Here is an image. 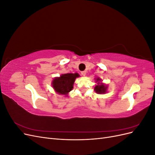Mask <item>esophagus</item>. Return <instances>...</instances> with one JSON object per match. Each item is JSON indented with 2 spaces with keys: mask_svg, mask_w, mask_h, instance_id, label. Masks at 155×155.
<instances>
[{
  "mask_svg": "<svg viewBox=\"0 0 155 155\" xmlns=\"http://www.w3.org/2000/svg\"><path fill=\"white\" fill-rule=\"evenodd\" d=\"M81 75L83 76H85V75H86V72L85 71H82L81 72Z\"/></svg>",
  "mask_w": 155,
  "mask_h": 155,
  "instance_id": "obj_1",
  "label": "esophagus"
}]
</instances>
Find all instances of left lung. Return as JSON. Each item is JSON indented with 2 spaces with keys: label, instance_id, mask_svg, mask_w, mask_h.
Instances as JSON below:
<instances>
[{
  "label": "left lung",
  "instance_id": "1",
  "mask_svg": "<svg viewBox=\"0 0 155 155\" xmlns=\"http://www.w3.org/2000/svg\"><path fill=\"white\" fill-rule=\"evenodd\" d=\"M100 80V79L97 78L96 81H99ZM94 90L97 93H105L107 90V87L105 86L104 84H100V82H98L97 85L94 87Z\"/></svg>",
  "mask_w": 155,
  "mask_h": 155
}]
</instances>
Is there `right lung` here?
Segmentation results:
<instances>
[{
  "mask_svg": "<svg viewBox=\"0 0 155 155\" xmlns=\"http://www.w3.org/2000/svg\"><path fill=\"white\" fill-rule=\"evenodd\" d=\"M79 76V75L77 73L63 74L59 78H56L54 79L52 87L60 94L67 95L72 90L75 79Z\"/></svg>",
  "mask_w": 155,
  "mask_h": 155,
  "instance_id": "obj_1",
  "label": "right lung"
}]
</instances>
